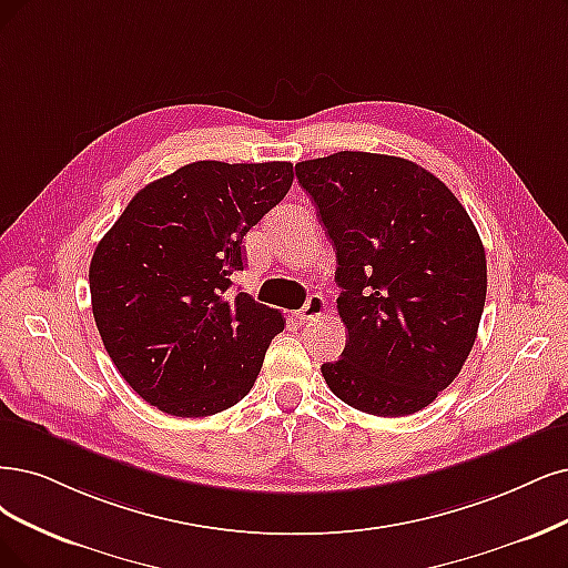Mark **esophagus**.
<instances>
[{
	"mask_svg": "<svg viewBox=\"0 0 568 568\" xmlns=\"http://www.w3.org/2000/svg\"><path fill=\"white\" fill-rule=\"evenodd\" d=\"M327 308V302L323 295H311L306 300V304L297 311V318L304 323V321H313V318H321L323 313Z\"/></svg>",
	"mask_w": 568,
	"mask_h": 568,
	"instance_id": "34e87169",
	"label": "esophagus"
}]
</instances>
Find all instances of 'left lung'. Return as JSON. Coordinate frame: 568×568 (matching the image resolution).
Returning a JSON list of instances; mask_svg holds the SVG:
<instances>
[{
	"label": "left lung",
	"mask_w": 568,
	"mask_h": 568,
	"mask_svg": "<svg viewBox=\"0 0 568 568\" xmlns=\"http://www.w3.org/2000/svg\"><path fill=\"white\" fill-rule=\"evenodd\" d=\"M334 245L348 329L329 390L374 416L428 407L464 367L487 300V255L452 189L414 161L337 152L297 163Z\"/></svg>",
	"instance_id": "1"
}]
</instances>
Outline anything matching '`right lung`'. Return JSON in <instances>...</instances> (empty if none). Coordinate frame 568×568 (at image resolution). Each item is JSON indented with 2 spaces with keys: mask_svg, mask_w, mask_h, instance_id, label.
<instances>
[{
  "mask_svg": "<svg viewBox=\"0 0 568 568\" xmlns=\"http://www.w3.org/2000/svg\"><path fill=\"white\" fill-rule=\"evenodd\" d=\"M292 180L287 161H194L140 189L98 243L93 318L144 403L210 416L250 393L285 321L231 276L243 271V236Z\"/></svg>",
  "mask_w": 568,
  "mask_h": 568,
  "instance_id": "right-lung-1",
  "label": "right lung"
}]
</instances>
